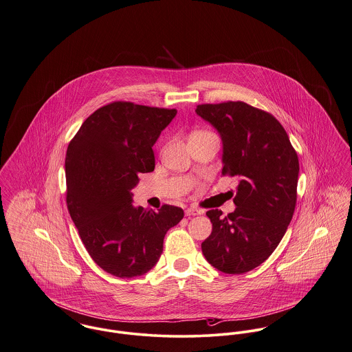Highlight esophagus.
<instances>
[{"mask_svg":"<svg viewBox=\"0 0 352 352\" xmlns=\"http://www.w3.org/2000/svg\"><path fill=\"white\" fill-rule=\"evenodd\" d=\"M185 212H186L187 217H195V215H201V214H202L201 210L194 208V207H188V208H186Z\"/></svg>","mask_w":352,"mask_h":352,"instance_id":"obj_1","label":"esophagus"}]
</instances>
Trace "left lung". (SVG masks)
<instances>
[{
  "mask_svg": "<svg viewBox=\"0 0 352 352\" xmlns=\"http://www.w3.org/2000/svg\"><path fill=\"white\" fill-rule=\"evenodd\" d=\"M223 142L222 175H238L235 211L206 212L212 231L202 252L226 274H243L263 263L282 241L296 206L299 160L280 122L242 101L198 104Z\"/></svg>",
  "mask_w": 352,
  "mask_h": 352,
  "instance_id": "obj_1",
  "label": "left lung"
}]
</instances>
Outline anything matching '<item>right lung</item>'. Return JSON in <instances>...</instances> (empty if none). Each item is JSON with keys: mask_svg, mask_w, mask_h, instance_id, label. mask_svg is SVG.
Segmentation results:
<instances>
[{"mask_svg": "<svg viewBox=\"0 0 352 352\" xmlns=\"http://www.w3.org/2000/svg\"><path fill=\"white\" fill-rule=\"evenodd\" d=\"M175 109L114 101L86 118L67 146L66 205L83 246L117 278L144 275L158 262L181 207L158 211L131 205L141 173L154 170L153 145Z\"/></svg>", "mask_w": 352, "mask_h": 352, "instance_id": "1", "label": "right lung"}]
</instances>
